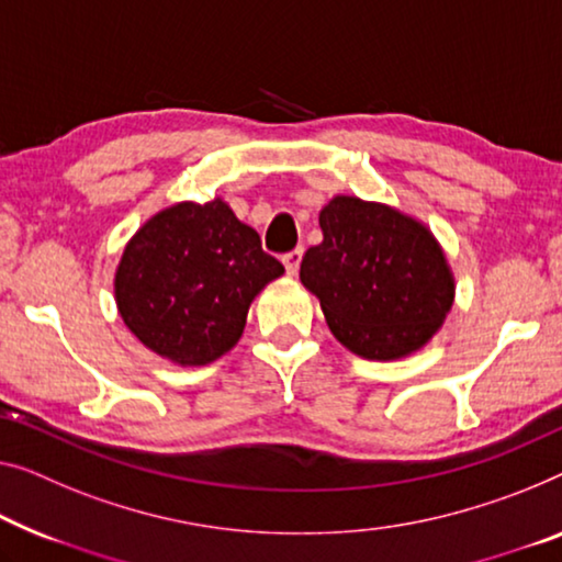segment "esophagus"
I'll use <instances>...</instances> for the list:
<instances>
[{
  "label": "esophagus",
  "mask_w": 562,
  "mask_h": 562,
  "mask_svg": "<svg viewBox=\"0 0 562 562\" xmlns=\"http://www.w3.org/2000/svg\"><path fill=\"white\" fill-rule=\"evenodd\" d=\"M282 262H284V270H288V274H297L300 262H303V247H297V249H292V252L282 255Z\"/></svg>",
  "instance_id": "1"
}]
</instances>
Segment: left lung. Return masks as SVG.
I'll return each mask as SVG.
<instances>
[{"instance_id":"8db88e82","label":"left lung","mask_w":562,"mask_h":562,"mask_svg":"<svg viewBox=\"0 0 562 562\" xmlns=\"http://www.w3.org/2000/svg\"><path fill=\"white\" fill-rule=\"evenodd\" d=\"M321 229L300 280L321 297L335 338L375 361L422 348L454 300L431 234L396 209L356 196H335L321 212Z\"/></svg>"}]
</instances>
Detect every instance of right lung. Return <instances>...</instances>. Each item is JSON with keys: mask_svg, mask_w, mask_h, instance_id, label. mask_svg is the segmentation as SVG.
<instances>
[{"mask_svg": "<svg viewBox=\"0 0 562 562\" xmlns=\"http://www.w3.org/2000/svg\"><path fill=\"white\" fill-rule=\"evenodd\" d=\"M282 272L222 199L183 201L125 247L115 300L146 348L173 363L204 366L239 340L252 297Z\"/></svg>", "mask_w": 562, "mask_h": 562, "instance_id": "obj_1", "label": "right lung"}]
</instances>
